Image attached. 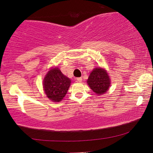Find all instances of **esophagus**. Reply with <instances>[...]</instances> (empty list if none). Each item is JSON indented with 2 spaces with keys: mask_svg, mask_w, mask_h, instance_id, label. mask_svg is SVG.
<instances>
[{
  "mask_svg": "<svg viewBox=\"0 0 153 153\" xmlns=\"http://www.w3.org/2000/svg\"><path fill=\"white\" fill-rule=\"evenodd\" d=\"M76 80L78 82H82V77H77Z\"/></svg>",
  "mask_w": 153,
  "mask_h": 153,
  "instance_id": "obj_1",
  "label": "esophagus"
}]
</instances>
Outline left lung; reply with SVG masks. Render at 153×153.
Segmentation results:
<instances>
[{
	"label": "left lung",
	"mask_w": 153,
	"mask_h": 153,
	"mask_svg": "<svg viewBox=\"0 0 153 153\" xmlns=\"http://www.w3.org/2000/svg\"><path fill=\"white\" fill-rule=\"evenodd\" d=\"M87 84L96 94L102 95L108 90L111 85V79L104 68L97 67L90 73Z\"/></svg>",
	"instance_id": "1"
}]
</instances>
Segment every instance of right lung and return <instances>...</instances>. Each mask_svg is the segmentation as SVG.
I'll list each match as a JSON object with an SVG mask.
<instances>
[{
  "label": "right lung",
  "instance_id": "right-lung-1",
  "mask_svg": "<svg viewBox=\"0 0 153 153\" xmlns=\"http://www.w3.org/2000/svg\"><path fill=\"white\" fill-rule=\"evenodd\" d=\"M71 82L57 67L51 68L43 81V88L46 97L53 102H60L66 95Z\"/></svg>",
  "mask_w": 153,
  "mask_h": 153
}]
</instances>
